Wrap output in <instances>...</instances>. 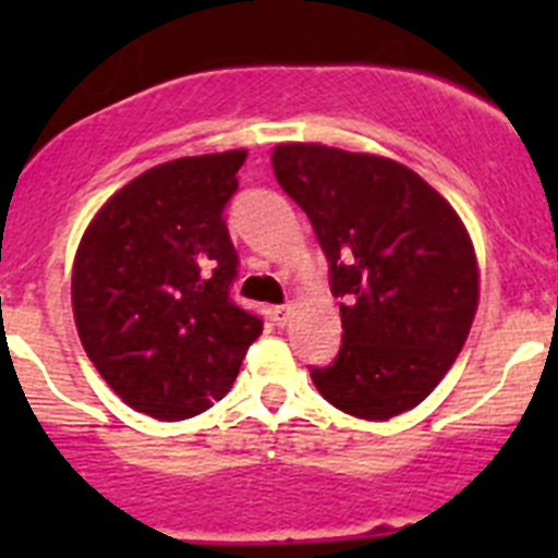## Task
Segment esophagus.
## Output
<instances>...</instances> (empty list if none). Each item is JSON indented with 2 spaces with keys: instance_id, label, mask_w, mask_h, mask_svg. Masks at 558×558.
I'll return each instance as SVG.
<instances>
[{
  "instance_id": "34e87169",
  "label": "esophagus",
  "mask_w": 558,
  "mask_h": 558,
  "mask_svg": "<svg viewBox=\"0 0 558 558\" xmlns=\"http://www.w3.org/2000/svg\"><path fill=\"white\" fill-rule=\"evenodd\" d=\"M274 322L279 324V327H284V324L290 322V315H293V304H279V307H274Z\"/></svg>"
}]
</instances>
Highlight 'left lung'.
I'll return each mask as SVG.
<instances>
[{"label": "left lung", "instance_id": "1", "mask_svg": "<svg viewBox=\"0 0 558 558\" xmlns=\"http://www.w3.org/2000/svg\"><path fill=\"white\" fill-rule=\"evenodd\" d=\"M276 181L313 223L340 302V352L310 366L338 411L383 418L441 383L477 310V259L456 215L399 161L327 145H279Z\"/></svg>", "mask_w": 558, "mask_h": 558}]
</instances>
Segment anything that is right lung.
<instances>
[{
    "mask_svg": "<svg viewBox=\"0 0 558 558\" xmlns=\"http://www.w3.org/2000/svg\"><path fill=\"white\" fill-rule=\"evenodd\" d=\"M245 150L167 161L108 198L72 270L81 343L128 405L161 422L229 393L263 318L231 302L226 204Z\"/></svg>",
    "mask_w": 558,
    "mask_h": 558,
    "instance_id": "add662e5",
    "label": "right lung"
}]
</instances>
